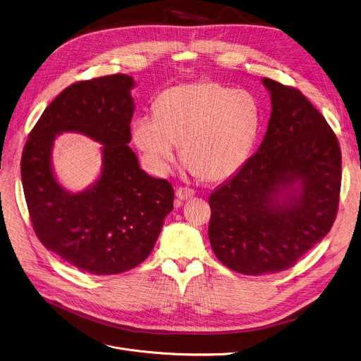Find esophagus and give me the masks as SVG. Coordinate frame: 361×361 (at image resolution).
Wrapping results in <instances>:
<instances>
[{"mask_svg": "<svg viewBox=\"0 0 361 361\" xmlns=\"http://www.w3.org/2000/svg\"><path fill=\"white\" fill-rule=\"evenodd\" d=\"M176 195H177V199L180 202H183V200L193 197L196 195V191L193 188H190V187H178L177 191H176Z\"/></svg>", "mask_w": 361, "mask_h": 361, "instance_id": "34e87169", "label": "esophagus"}]
</instances>
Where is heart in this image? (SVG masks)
<instances>
[{
	"instance_id": "obj_1",
	"label": "heart",
	"mask_w": 361,
	"mask_h": 361,
	"mask_svg": "<svg viewBox=\"0 0 361 361\" xmlns=\"http://www.w3.org/2000/svg\"><path fill=\"white\" fill-rule=\"evenodd\" d=\"M261 125L255 95L200 81L164 91L155 114L133 122V140L155 174H165L181 145L184 161L203 180L233 176L248 159Z\"/></svg>"
}]
</instances>
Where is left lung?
I'll return each instance as SVG.
<instances>
[{
	"mask_svg": "<svg viewBox=\"0 0 361 361\" xmlns=\"http://www.w3.org/2000/svg\"><path fill=\"white\" fill-rule=\"evenodd\" d=\"M262 84L273 106L267 133L258 152L209 197L214 255L248 276L293 267L331 231L341 190L340 143L325 117L298 88L270 78Z\"/></svg>",
	"mask_w": 361,
	"mask_h": 361,
	"instance_id": "1",
	"label": "left lung"
}]
</instances>
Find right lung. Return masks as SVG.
Here are the masks:
<instances>
[{
	"mask_svg": "<svg viewBox=\"0 0 361 361\" xmlns=\"http://www.w3.org/2000/svg\"><path fill=\"white\" fill-rule=\"evenodd\" d=\"M133 80L125 74L66 87L29 133L21 155V183L39 241L85 273L128 271L151 254L174 188L140 170L130 142ZM72 130L103 142L104 173L91 189L71 195L50 166L54 136Z\"/></svg>",
	"mask_w": 361,
	"mask_h": 361,
	"instance_id": "right-lung-1",
	"label": "right lung"
}]
</instances>
